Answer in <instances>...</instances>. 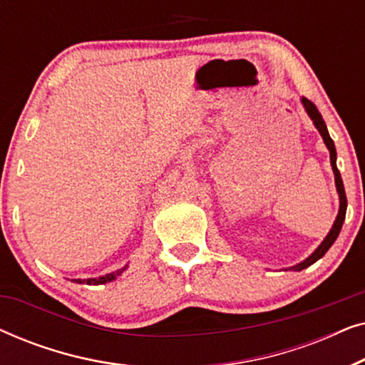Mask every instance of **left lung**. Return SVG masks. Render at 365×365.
<instances>
[{
	"instance_id": "1",
	"label": "left lung",
	"mask_w": 365,
	"mask_h": 365,
	"mask_svg": "<svg viewBox=\"0 0 365 365\" xmlns=\"http://www.w3.org/2000/svg\"><path fill=\"white\" fill-rule=\"evenodd\" d=\"M301 103H302L304 109H306L307 116L312 119L314 126H316L319 134H321V136H322L324 144H326V148L329 149V156H331V166H332V171H334V179H336V189H337V194H339V212H337L336 221H334V224H332L331 231H329L327 236L324 237V241L319 244V247L316 249V251H314L309 257L304 259L302 262H299V264H296V266H292V267L284 269V271H296V272L297 271H302V269H306L309 266H312L314 262H317L319 259H321L324 254H326L329 249H331L332 244L336 242L339 232H341L344 219H346V211H347L346 191H344V182H342L341 173H339L337 164H336V161H337L336 146H334V141L331 139V136H329L326 123H324V119L321 116V113H319V109L316 108V104H314L312 101H309L307 98H301Z\"/></svg>"
}]
</instances>
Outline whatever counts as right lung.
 <instances>
[{"label": "right lung", "mask_w": 365, "mask_h": 365, "mask_svg": "<svg viewBox=\"0 0 365 365\" xmlns=\"http://www.w3.org/2000/svg\"><path fill=\"white\" fill-rule=\"evenodd\" d=\"M126 267H128V266H124V267H121V269H118V271L106 274V276L91 277V279H73V281L78 282V284H89V286H98V284H106V282L114 281V279H116L118 276H121V274H123L124 271H126Z\"/></svg>", "instance_id": "right-lung-1"}]
</instances>
